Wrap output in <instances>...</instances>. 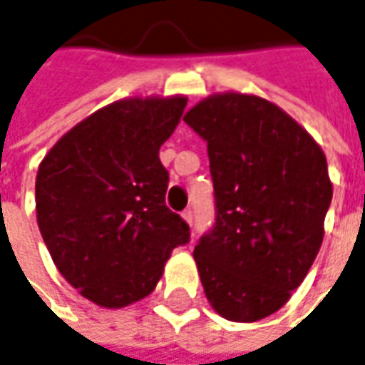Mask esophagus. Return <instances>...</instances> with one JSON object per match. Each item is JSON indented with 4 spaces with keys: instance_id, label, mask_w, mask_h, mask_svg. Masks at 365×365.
<instances>
[{
    "instance_id": "obj_1",
    "label": "esophagus",
    "mask_w": 365,
    "mask_h": 365,
    "mask_svg": "<svg viewBox=\"0 0 365 365\" xmlns=\"http://www.w3.org/2000/svg\"><path fill=\"white\" fill-rule=\"evenodd\" d=\"M182 219L190 225L192 222V211H182Z\"/></svg>"
}]
</instances>
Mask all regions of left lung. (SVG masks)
<instances>
[{
    "label": "left lung",
    "mask_w": 365,
    "mask_h": 365,
    "mask_svg": "<svg viewBox=\"0 0 365 365\" xmlns=\"http://www.w3.org/2000/svg\"><path fill=\"white\" fill-rule=\"evenodd\" d=\"M185 122L207 143L215 187V225L192 253L202 289L225 319L259 322L289 302L322 247L334 195L325 154L253 94H212Z\"/></svg>",
    "instance_id": "obj_1"
}]
</instances>
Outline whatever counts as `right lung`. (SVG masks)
I'll list each match as a JSON object with an SVG mask.
<instances>
[{
    "label": "right lung",
    "instance_id": "right-lung-1",
    "mask_svg": "<svg viewBox=\"0 0 365 365\" xmlns=\"http://www.w3.org/2000/svg\"><path fill=\"white\" fill-rule=\"evenodd\" d=\"M185 96L126 98L63 134L36 177V212L58 271L86 299L120 309L150 295L188 225L165 205L158 150Z\"/></svg>",
    "mask_w": 365,
    "mask_h": 365
}]
</instances>
